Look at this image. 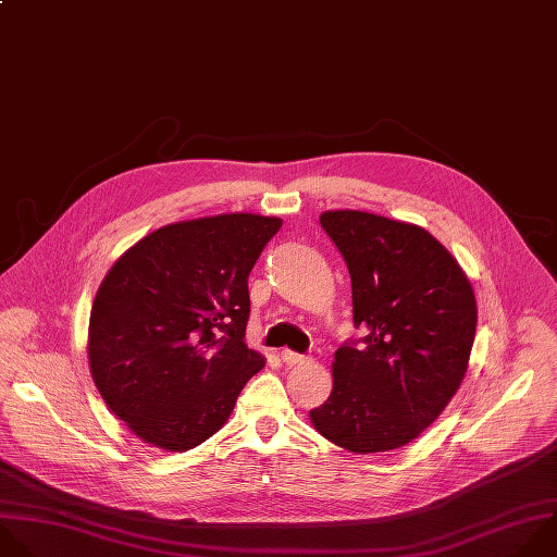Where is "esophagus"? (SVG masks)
Here are the masks:
<instances>
[{
    "label": "esophagus",
    "instance_id": "34e87169",
    "mask_svg": "<svg viewBox=\"0 0 557 557\" xmlns=\"http://www.w3.org/2000/svg\"><path fill=\"white\" fill-rule=\"evenodd\" d=\"M280 358H282V362H284V364H288V367H293V364H304V362H308V358H306L304 354H297V351H290V349H282Z\"/></svg>",
    "mask_w": 557,
    "mask_h": 557
}]
</instances>
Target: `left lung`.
Instances as JSON below:
<instances>
[{"mask_svg":"<svg viewBox=\"0 0 557 557\" xmlns=\"http://www.w3.org/2000/svg\"><path fill=\"white\" fill-rule=\"evenodd\" d=\"M319 223L347 264L354 325L367 336L360 349H336L330 398L310 422L349 453L403 448L440 418L468 372L472 284L420 225L358 210H330Z\"/></svg>","mask_w":557,"mask_h":557,"instance_id":"left-lung-1","label":"left lung"}]
</instances>
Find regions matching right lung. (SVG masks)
<instances>
[{"label": "right lung", "instance_id": "obj_1", "mask_svg": "<svg viewBox=\"0 0 557 557\" xmlns=\"http://www.w3.org/2000/svg\"><path fill=\"white\" fill-rule=\"evenodd\" d=\"M280 227L282 219L249 212L170 223L104 275L89 314L91 379L144 444H203L264 367L245 343L247 280Z\"/></svg>", "mask_w": 557, "mask_h": 557}]
</instances>
